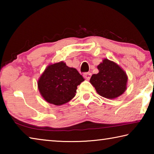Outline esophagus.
<instances>
[{"label": "esophagus", "mask_w": 154, "mask_h": 154, "mask_svg": "<svg viewBox=\"0 0 154 154\" xmlns=\"http://www.w3.org/2000/svg\"><path fill=\"white\" fill-rule=\"evenodd\" d=\"M91 76H92V73L91 72H85V73L83 74V77L86 80H89Z\"/></svg>", "instance_id": "34e87169"}]
</instances>
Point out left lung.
I'll return each instance as SVG.
<instances>
[{"label": "left lung", "mask_w": 154, "mask_h": 154, "mask_svg": "<svg viewBox=\"0 0 154 154\" xmlns=\"http://www.w3.org/2000/svg\"><path fill=\"white\" fill-rule=\"evenodd\" d=\"M97 68L99 72L92 75L90 82L99 95L114 99L125 92L128 77L118 64L105 58Z\"/></svg>", "instance_id": "left-lung-1"}]
</instances>
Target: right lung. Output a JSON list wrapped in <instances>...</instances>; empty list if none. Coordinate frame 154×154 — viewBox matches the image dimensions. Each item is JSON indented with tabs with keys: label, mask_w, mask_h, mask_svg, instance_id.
<instances>
[{
	"label": "right lung",
	"mask_w": 154,
	"mask_h": 154,
	"mask_svg": "<svg viewBox=\"0 0 154 154\" xmlns=\"http://www.w3.org/2000/svg\"><path fill=\"white\" fill-rule=\"evenodd\" d=\"M83 81L76 69L60 62L46 68L37 84L40 94L47 102L59 106L74 98L77 85Z\"/></svg>",
	"instance_id": "1"
}]
</instances>
